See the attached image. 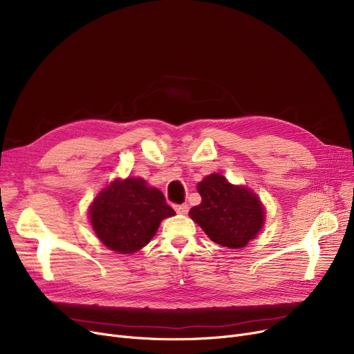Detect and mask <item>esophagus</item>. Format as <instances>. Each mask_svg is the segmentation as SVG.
Here are the masks:
<instances>
[{"instance_id":"obj_1","label":"esophagus","mask_w":354,"mask_h":354,"mask_svg":"<svg viewBox=\"0 0 354 354\" xmlns=\"http://www.w3.org/2000/svg\"><path fill=\"white\" fill-rule=\"evenodd\" d=\"M175 211L178 214H187L188 212V205H185V203H182V205H175Z\"/></svg>"}]
</instances>
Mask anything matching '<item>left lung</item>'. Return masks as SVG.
<instances>
[{
	"label": "left lung",
	"mask_w": 354,
	"mask_h": 354,
	"mask_svg": "<svg viewBox=\"0 0 354 354\" xmlns=\"http://www.w3.org/2000/svg\"><path fill=\"white\" fill-rule=\"evenodd\" d=\"M196 188L202 202L191 208L189 216L214 243L238 250L261 231L266 212L251 189L235 187L219 174L205 176Z\"/></svg>",
	"instance_id": "left-lung-1"
}]
</instances>
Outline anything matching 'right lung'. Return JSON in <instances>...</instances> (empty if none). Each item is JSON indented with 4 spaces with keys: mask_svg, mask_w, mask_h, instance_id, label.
I'll return each mask as SVG.
<instances>
[{
    "mask_svg": "<svg viewBox=\"0 0 354 354\" xmlns=\"http://www.w3.org/2000/svg\"><path fill=\"white\" fill-rule=\"evenodd\" d=\"M90 222L102 243L119 254L149 244L162 219L175 215L163 194L140 178L116 179L90 205Z\"/></svg>",
    "mask_w": 354,
    "mask_h": 354,
    "instance_id": "right-lung-1",
    "label": "right lung"
}]
</instances>
